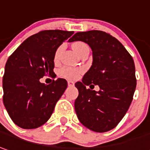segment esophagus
Returning a JSON list of instances; mask_svg holds the SVG:
<instances>
[{"label":"esophagus","mask_w":150,"mask_h":150,"mask_svg":"<svg viewBox=\"0 0 150 150\" xmlns=\"http://www.w3.org/2000/svg\"><path fill=\"white\" fill-rule=\"evenodd\" d=\"M68 86H74V82H73V81H68Z\"/></svg>","instance_id":"1"}]
</instances>
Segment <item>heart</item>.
Instances as JSON below:
<instances>
[{"mask_svg": "<svg viewBox=\"0 0 150 150\" xmlns=\"http://www.w3.org/2000/svg\"><path fill=\"white\" fill-rule=\"evenodd\" d=\"M64 48V45H59L58 47L54 54V60L55 62H57L60 59V55H61L62 51ZM73 48L74 50V51L78 54L81 55L83 52H85L86 50H89L88 45H86V43L82 42H76L73 44ZM82 73V69H79V68H72V67H64L59 70V75L61 77L67 78V79H70V80H74L77 79L80 77Z\"/></svg>", "mask_w": 150, "mask_h": 150, "instance_id": "heart-1", "label": "heart"}]
</instances>
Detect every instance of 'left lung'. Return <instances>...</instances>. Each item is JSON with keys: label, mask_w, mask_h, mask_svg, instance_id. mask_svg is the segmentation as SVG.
I'll return each mask as SVG.
<instances>
[{"label": "left lung", "mask_w": 150, "mask_h": 150, "mask_svg": "<svg viewBox=\"0 0 150 150\" xmlns=\"http://www.w3.org/2000/svg\"><path fill=\"white\" fill-rule=\"evenodd\" d=\"M81 41L92 50L91 67L75 83L79 95L74 107L81 124L96 132L113 129L131 105L136 87L134 60L118 40L102 31L80 32L69 42ZM99 85V92L86 85Z\"/></svg>", "instance_id": "left-lung-1"}]
</instances>
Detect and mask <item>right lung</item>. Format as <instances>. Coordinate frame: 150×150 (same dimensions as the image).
<instances>
[{"mask_svg": "<svg viewBox=\"0 0 150 150\" xmlns=\"http://www.w3.org/2000/svg\"><path fill=\"white\" fill-rule=\"evenodd\" d=\"M73 33L42 31L27 38L8 59L2 80L3 103L19 127L38 128L49 120L68 82L59 78L45 85L40 79L53 74L54 52Z\"/></svg>", "mask_w": 150, "mask_h": 150, "instance_id": "1", "label": "right lung"}]
</instances>
